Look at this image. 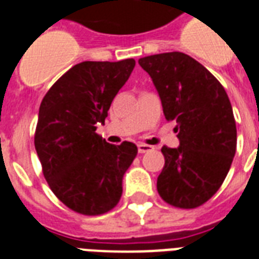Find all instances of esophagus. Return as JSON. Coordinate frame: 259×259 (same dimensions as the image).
Listing matches in <instances>:
<instances>
[{"label":"esophagus","instance_id":"obj_1","mask_svg":"<svg viewBox=\"0 0 259 259\" xmlns=\"http://www.w3.org/2000/svg\"><path fill=\"white\" fill-rule=\"evenodd\" d=\"M137 147H139V152H140V154H144V152L152 151V150H154V147L148 146V144H144V143H140Z\"/></svg>","mask_w":259,"mask_h":259}]
</instances>
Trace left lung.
Wrapping results in <instances>:
<instances>
[{
  "mask_svg": "<svg viewBox=\"0 0 259 259\" xmlns=\"http://www.w3.org/2000/svg\"><path fill=\"white\" fill-rule=\"evenodd\" d=\"M139 64L157 87L165 119L176 122L180 141L178 148L161 150L165 165L158 194L176 208H197L219 190L233 162L237 130L232 104L217 77L186 54L150 55Z\"/></svg>",
  "mask_w": 259,
  "mask_h": 259,
  "instance_id": "1",
  "label": "left lung"
}]
</instances>
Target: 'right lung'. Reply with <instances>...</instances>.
<instances>
[{
	"mask_svg": "<svg viewBox=\"0 0 259 259\" xmlns=\"http://www.w3.org/2000/svg\"><path fill=\"white\" fill-rule=\"evenodd\" d=\"M135 65L132 58L74 65L40 105L34 147L42 175L58 200L81 215L97 217L118 205L123 175L137 155L133 143L115 146L96 133Z\"/></svg>",
	"mask_w": 259,
	"mask_h": 259,
	"instance_id": "right-lung-1",
	"label": "right lung"
}]
</instances>
